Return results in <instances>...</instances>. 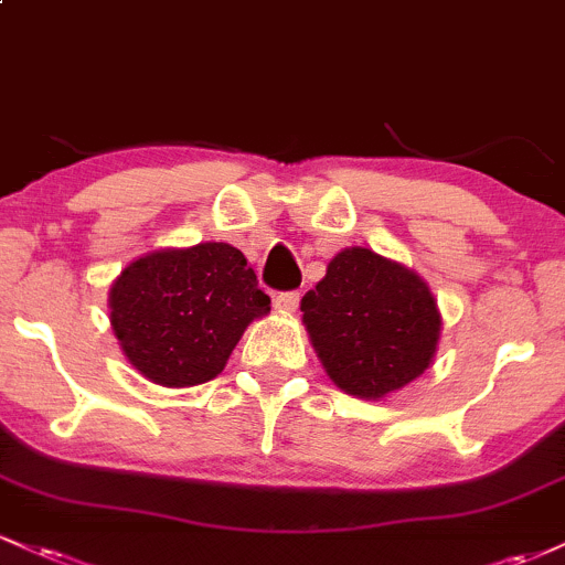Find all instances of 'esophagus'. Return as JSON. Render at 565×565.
Wrapping results in <instances>:
<instances>
[{
    "instance_id": "obj_1",
    "label": "esophagus",
    "mask_w": 565,
    "mask_h": 565,
    "mask_svg": "<svg viewBox=\"0 0 565 565\" xmlns=\"http://www.w3.org/2000/svg\"><path fill=\"white\" fill-rule=\"evenodd\" d=\"M274 302L281 313H295L297 305H300V295L297 291H281V295H276Z\"/></svg>"
}]
</instances>
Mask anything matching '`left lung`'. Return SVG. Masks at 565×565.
<instances>
[{"mask_svg":"<svg viewBox=\"0 0 565 565\" xmlns=\"http://www.w3.org/2000/svg\"><path fill=\"white\" fill-rule=\"evenodd\" d=\"M323 369L355 398H385L436 355L440 313L414 270L364 246L342 249L300 302Z\"/></svg>","mask_w":565,"mask_h":565,"instance_id":"1","label":"left lung"}]
</instances>
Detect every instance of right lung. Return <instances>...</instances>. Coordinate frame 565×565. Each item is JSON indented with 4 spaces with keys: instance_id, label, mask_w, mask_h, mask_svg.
Returning a JSON list of instances; mask_svg holds the SVG:
<instances>
[{
    "instance_id": "obj_1",
    "label": "right lung",
    "mask_w": 565,
    "mask_h": 565,
    "mask_svg": "<svg viewBox=\"0 0 565 565\" xmlns=\"http://www.w3.org/2000/svg\"><path fill=\"white\" fill-rule=\"evenodd\" d=\"M111 327L142 377L164 387L215 380L270 297L236 246L206 242L138 257L108 291Z\"/></svg>"
}]
</instances>
